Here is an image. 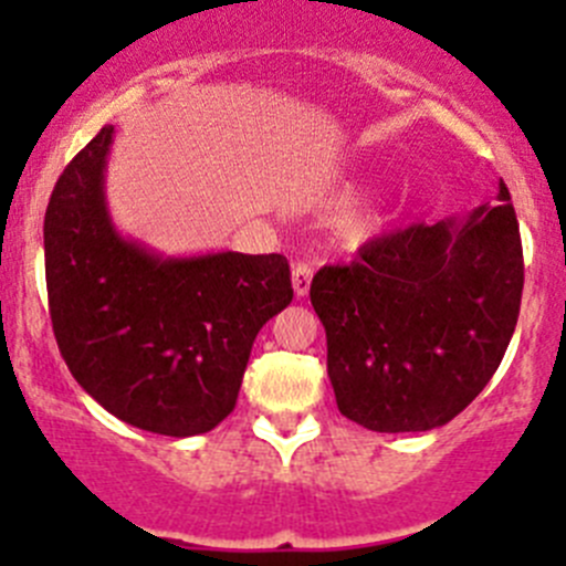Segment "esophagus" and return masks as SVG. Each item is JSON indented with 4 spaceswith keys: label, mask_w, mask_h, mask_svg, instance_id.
<instances>
[{
    "label": "esophagus",
    "mask_w": 566,
    "mask_h": 566,
    "mask_svg": "<svg viewBox=\"0 0 566 566\" xmlns=\"http://www.w3.org/2000/svg\"><path fill=\"white\" fill-rule=\"evenodd\" d=\"M312 276H315V268H312L310 262H295L293 265V290L298 298H304V295L310 293Z\"/></svg>",
    "instance_id": "1"
}]
</instances>
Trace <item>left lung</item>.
<instances>
[{
	"mask_svg": "<svg viewBox=\"0 0 566 566\" xmlns=\"http://www.w3.org/2000/svg\"><path fill=\"white\" fill-rule=\"evenodd\" d=\"M523 295L510 188L465 219L410 224L325 265L310 298L342 416L375 432L452 421L499 369Z\"/></svg>",
	"mask_w": 566,
	"mask_h": 566,
	"instance_id": "obj_1",
	"label": "left lung"
}]
</instances>
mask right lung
Returning a JSON list of instances; mask_svg holds the SVG:
<instances>
[{"instance_id": "right-lung-1", "label": "right lung", "mask_w": 566, "mask_h": 566, "mask_svg": "<svg viewBox=\"0 0 566 566\" xmlns=\"http://www.w3.org/2000/svg\"><path fill=\"white\" fill-rule=\"evenodd\" d=\"M98 130L51 191L45 287L73 378L112 416L158 436L208 432L232 413L254 336L293 301L282 254L158 256L114 230Z\"/></svg>"}]
</instances>
